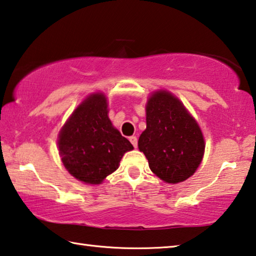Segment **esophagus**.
I'll list each match as a JSON object with an SVG mask.
<instances>
[{"label":"esophagus","instance_id":"esophagus-1","mask_svg":"<svg viewBox=\"0 0 256 256\" xmlns=\"http://www.w3.org/2000/svg\"><path fill=\"white\" fill-rule=\"evenodd\" d=\"M128 140H130V142H131V144H133L134 148H136V146H138V138H136V136H130Z\"/></svg>","mask_w":256,"mask_h":256}]
</instances>
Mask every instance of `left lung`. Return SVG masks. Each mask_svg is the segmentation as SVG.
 <instances>
[{
	"instance_id": "left-lung-1",
	"label": "left lung",
	"mask_w": 256,
	"mask_h": 256,
	"mask_svg": "<svg viewBox=\"0 0 256 256\" xmlns=\"http://www.w3.org/2000/svg\"><path fill=\"white\" fill-rule=\"evenodd\" d=\"M146 128L138 146L148 159L151 172L166 183L177 184L192 176L204 154L200 126L178 98L166 90L149 97Z\"/></svg>"
}]
</instances>
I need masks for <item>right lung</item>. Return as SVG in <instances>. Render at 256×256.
Wrapping results in <instances>:
<instances>
[{
    "instance_id": "add662e5",
    "label": "right lung",
    "mask_w": 256,
    "mask_h": 256,
    "mask_svg": "<svg viewBox=\"0 0 256 256\" xmlns=\"http://www.w3.org/2000/svg\"><path fill=\"white\" fill-rule=\"evenodd\" d=\"M58 154L64 167L78 180L97 185L118 168L133 146L120 136L108 118L104 94H90L82 102L58 134Z\"/></svg>"
}]
</instances>
